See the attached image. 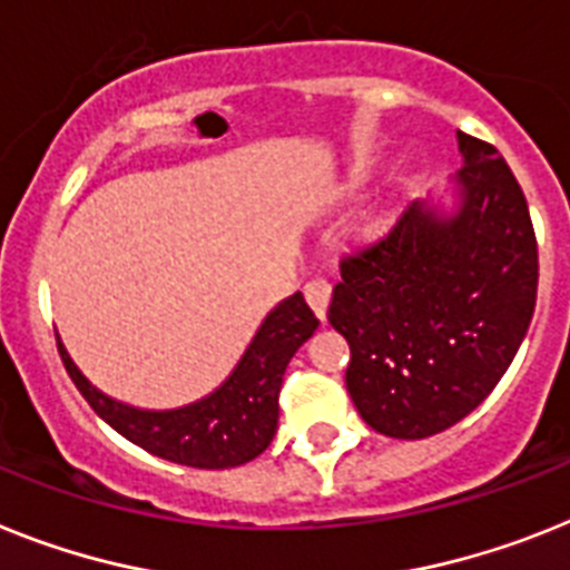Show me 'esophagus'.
Listing matches in <instances>:
<instances>
[{"label": "esophagus", "instance_id": "34e87169", "mask_svg": "<svg viewBox=\"0 0 570 570\" xmlns=\"http://www.w3.org/2000/svg\"><path fill=\"white\" fill-rule=\"evenodd\" d=\"M330 295H333V286H330L324 277H313V281H307V284H304V298H307V304L313 307V313L318 315L322 322L327 318Z\"/></svg>", "mask_w": 570, "mask_h": 570}]
</instances>
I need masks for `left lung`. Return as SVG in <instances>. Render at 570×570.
Wrapping results in <instances>:
<instances>
[{"label": "left lung", "mask_w": 570, "mask_h": 570, "mask_svg": "<svg viewBox=\"0 0 570 570\" xmlns=\"http://www.w3.org/2000/svg\"><path fill=\"white\" fill-rule=\"evenodd\" d=\"M461 212L411 203L342 257L327 318L351 344L347 394L374 432L423 440L484 403L537 307L528 199L499 150L458 132Z\"/></svg>", "instance_id": "8db88e82"}]
</instances>
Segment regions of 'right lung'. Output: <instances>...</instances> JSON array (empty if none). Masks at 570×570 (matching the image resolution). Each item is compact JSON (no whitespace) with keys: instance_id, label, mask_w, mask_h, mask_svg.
<instances>
[{"instance_id":"right-lung-1","label":"right lung","mask_w":570,"mask_h":570,"mask_svg":"<svg viewBox=\"0 0 570 570\" xmlns=\"http://www.w3.org/2000/svg\"><path fill=\"white\" fill-rule=\"evenodd\" d=\"M315 330L318 318L307 307L304 295H289L266 315L246 356L223 382V389L176 411H141L115 403L89 385L60 342L57 351L86 403L136 446L194 470H232L255 461L275 438L277 394L284 385V371Z\"/></svg>"}]
</instances>
